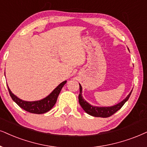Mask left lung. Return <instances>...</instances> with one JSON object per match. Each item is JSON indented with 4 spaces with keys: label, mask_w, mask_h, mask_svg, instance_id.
Returning a JSON list of instances; mask_svg holds the SVG:
<instances>
[{
    "label": "left lung",
    "mask_w": 147,
    "mask_h": 147,
    "mask_svg": "<svg viewBox=\"0 0 147 147\" xmlns=\"http://www.w3.org/2000/svg\"><path fill=\"white\" fill-rule=\"evenodd\" d=\"M79 102L80 105L83 108V109L86 112L87 114L92 115L94 117H109L111 115L115 114L117 111L119 110V109L123 107L124 104L129 99V96H130L131 92L129 93V94L126 97L125 99H124L123 101L121 102L120 103L117 104V105L113 106L111 107H93V106L90 105V104L87 103L85 100L83 99L82 96V87H81V85L79 84Z\"/></svg>",
    "instance_id": "obj_1"
}]
</instances>
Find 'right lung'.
<instances>
[{"label":"right lung","instance_id":"add662e5","mask_svg":"<svg viewBox=\"0 0 147 147\" xmlns=\"http://www.w3.org/2000/svg\"><path fill=\"white\" fill-rule=\"evenodd\" d=\"M66 83V81L61 83L47 97H46L41 100L34 102H26L22 100L15 96L13 94H12V92L9 90V87L8 90L12 100L20 107L23 109L24 110L26 111L29 113H34V114H42V113H47L51 110L53 106L55 105L57 101V97L59 96V94L60 93L61 90H62L63 86H64Z\"/></svg>","mask_w":147,"mask_h":147}]
</instances>
